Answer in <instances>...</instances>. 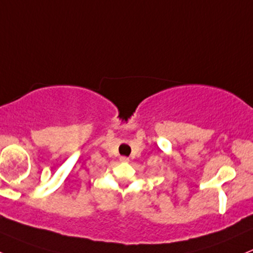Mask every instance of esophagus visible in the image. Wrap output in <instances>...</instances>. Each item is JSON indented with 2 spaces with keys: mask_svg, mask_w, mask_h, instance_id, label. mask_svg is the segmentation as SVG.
I'll return each mask as SVG.
<instances>
[{
  "mask_svg": "<svg viewBox=\"0 0 253 253\" xmlns=\"http://www.w3.org/2000/svg\"><path fill=\"white\" fill-rule=\"evenodd\" d=\"M120 161H121V162H128V157L121 156V157H120Z\"/></svg>",
  "mask_w": 253,
  "mask_h": 253,
  "instance_id": "34e87169",
  "label": "esophagus"
}]
</instances>
